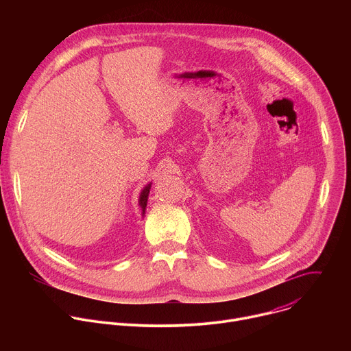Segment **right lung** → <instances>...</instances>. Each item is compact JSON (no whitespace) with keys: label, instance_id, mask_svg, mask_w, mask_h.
<instances>
[{"label":"right lung","instance_id":"right-lung-1","mask_svg":"<svg viewBox=\"0 0 351 351\" xmlns=\"http://www.w3.org/2000/svg\"><path fill=\"white\" fill-rule=\"evenodd\" d=\"M149 187H152V184H148L144 187V190L141 191L140 194V206L143 208V211L145 210V206H147V198H148V193H149Z\"/></svg>","mask_w":351,"mask_h":351}]
</instances>
